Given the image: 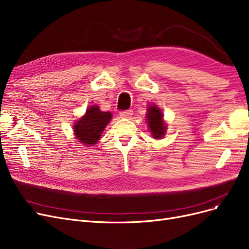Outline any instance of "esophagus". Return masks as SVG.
<instances>
[{
  "instance_id": "esophagus-1",
  "label": "esophagus",
  "mask_w": 249,
  "mask_h": 249,
  "mask_svg": "<svg viewBox=\"0 0 249 249\" xmlns=\"http://www.w3.org/2000/svg\"><path fill=\"white\" fill-rule=\"evenodd\" d=\"M131 116H132V110L131 109L120 111V117H121V118H130Z\"/></svg>"
}]
</instances>
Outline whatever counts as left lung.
Wrapping results in <instances>:
<instances>
[{
  "label": "left lung",
  "instance_id": "left-lung-1",
  "mask_svg": "<svg viewBox=\"0 0 249 249\" xmlns=\"http://www.w3.org/2000/svg\"><path fill=\"white\" fill-rule=\"evenodd\" d=\"M147 123L149 129L154 139H162L166 131V124L164 123L162 111L157 106L150 104L147 111Z\"/></svg>",
  "mask_w": 249,
  "mask_h": 249
}]
</instances>
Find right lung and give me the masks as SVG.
<instances>
[{"label":"right lung","mask_w":249,"mask_h":249,"mask_svg":"<svg viewBox=\"0 0 249 249\" xmlns=\"http://www.w3.org/2000/svg\"><path fill=\"white\" fill-rule=\"evenodd\" d=\"M110 120L111 114L109 111H102L99 107L91 106L73 125L76 139L85 146H94V143L100 140L102 131Z\"/></svg>","instance_id":"1"}]
</instances>
